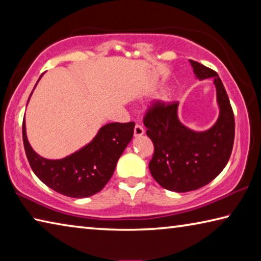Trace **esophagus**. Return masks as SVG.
Returning <instances> with one entry per match:
<instances>
[{
    "mask_svg": "<svg viewBox=\"0 0 261 261\" xmlns=\"http://www.w3.org/2000/svg\"><path fill=\"white\" fill-rule=\"evenodd\" d=\"M144 132H145V130H144L143 125H140V124H136V125H135V131H134V134H135V136H136V137H140V136H143V135H144Z\"/></svg>",
    "mask_w": 261,
    "mask_h": 261,
    "instance_id": "1",
    "label": "esophagus"
}]
</instances>
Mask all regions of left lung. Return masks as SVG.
Segmentation results:
<instances>
[{
  "mask_svg": "<svg viewBox=\"0 0 261 261\" xmlns=\"http://www.w3.org/2000/svg\"><path fill=\"white\" fill-rule=\"evenodd\" d=\"M197 78H214L220 116L210 130L188 129L177 117V102L156 100L144 116L146 135L154 145L149 161L153 178L169 191L188 192L205 187L218 176L231 155L235 118L222 82L214 70L190 61Z\"/></svg>",
  "mask_w": 261,
  "mask_h": 261,
  "instance_id": "obj_1",
  "label": "left lung"
}]
</instances>
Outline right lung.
I'll use <instances>...</instances> for the list:
<instances>
[{
	"label": "right lung",
	"mask_w": 261,
	"mask_h": 261,
	"mask_svg": "<svg viewBox=\"0 0 261 261\" xmlns=\"http://www.w3.org/2000/svg\"><path fill=\"white\" fill-rule=\"evenodd\" d=\"M134 129V122L109 123L79 151L61 160H48L31 147L24 121V148L33 173L42 183L67 197L86 198L101 191L112 178L118 159L132 139Z\"/></svg>",
	"instance_id": "right-lung-1"
}]
</instances>
